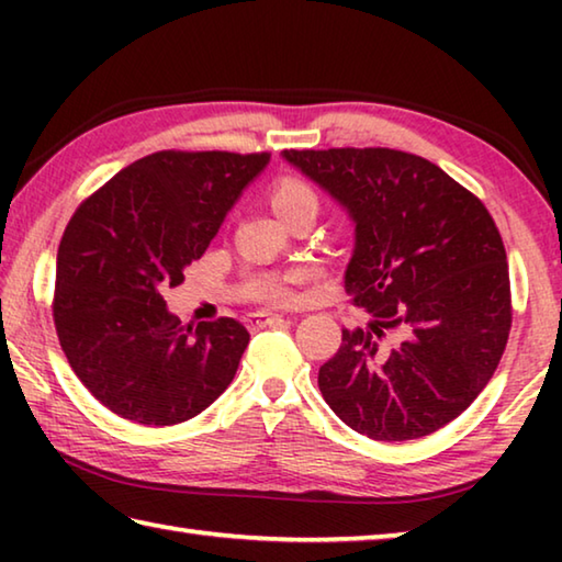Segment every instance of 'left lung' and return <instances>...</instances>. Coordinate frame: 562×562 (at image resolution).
<instances>
[{
    "instance_id": "1",
    "label": "left lung",
    "mask_w": 562,
    "mask_h": 562,
    "mask_svg": "<svg viewBox=\"0 0 562 562\" xmlns=\"http://www.w3.org/2000/svg\"><path fill=\"white\" fill-rule=\"evenodd\" d=\"M268 164L265 154L164 150L76 207L56 255L54 325L76 376L113 414L183 424L231 386L247 329L213 304L180 319L164 294Z\"/></svg>"
}]
</instances>
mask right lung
I'll use <instances>...</instances> for the list:
<instances>
[{
  "label": "right lung",
  "instance_id": "right-lung-1",
  "mask_svg": "<svg viewBox=\"0 0 562 562\" xmlns=\"http://www.w3.org/2000/svg\"><path fill=\"white\" fill-rule=\"evenodd\" d=\"M355 227L345 272L364 310L319 369V392L376 441L439 431L496 372L510 331L506 247L479 198L392 148L292 150Z\"/></svg>",
  "mask_w": 562,
  "mask_h": 562
}]
</instances>
